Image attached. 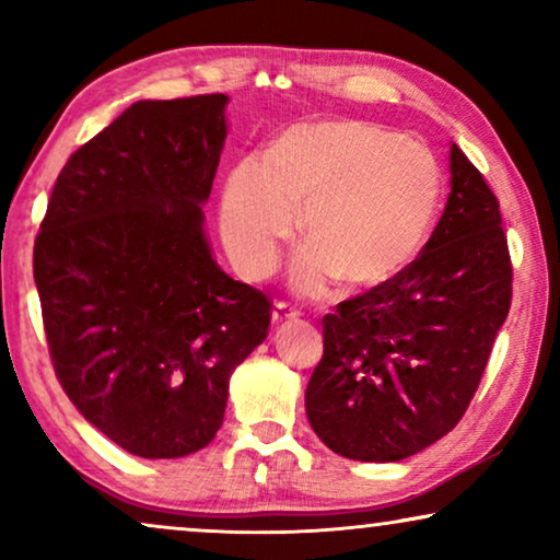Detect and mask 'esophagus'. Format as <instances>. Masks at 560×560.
I'll return each mask as SVG.
<instances>
[{
    "mask_svg": "<svg viewBox=\"0 0 560 560\" xmlns=\"http://www.w3.org/2000/svg\"><path fill=\"white\" fill-rule=\"evenodd\" d=\"M298 316H301V311H295L290 303H285V301L275 303V308H272V324H275V326L285 324V320H293V318H298Z\"/></svg>",
    "mask_w": 560,
    "mask_h": 560,
    "instance_id": "34e87169",
    "label": "esophagus"
}]
</instances>
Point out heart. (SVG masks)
I'll return each instance as SVG.
<instances>
[{"instance_id": "heart-1", "label": "heart", "mask_w": 560, "mask_h": 560, "mask_svg": "<svg viewBox=\"0 0 560 560\" xmlns=\"http://www.w3.org/2000/svg\"><path fill=\"white\" fill-rule=\"evenodd\" d=\"M441 201V167L423 142L359 119L290 127L265 163H240L221 201V234L236 267L265 278L293 240L303 209L311 244L293 282L318 293L331 278L372 288L423 249Z\"/></svg>"}]
</instances>
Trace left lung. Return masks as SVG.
<instances>
[{"label":"left lung","mask_w":560,"mask_h":560,"mask_svg":"<svg viewBox=\"0 0 560 560\" xmlns=\"http://www.w3.org/2000/svg\"><path fill=\"white\" fill-rule=\"evenodd\" d=\"M451 194L418 259L324 318L305 416L334 454L402 462L443 439L477 393L510 313L500 203L451 142Z\"/></svg>","instance_id":"8db88e82"}]
</instances>
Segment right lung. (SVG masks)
Wrapping results in <instances>:
<instances>
[{"label":"right lung","instance_id":"right-lung-1","mask_svg":"<svg viewBox=\"0 0 560 560\" xmlns=\"http://www.w3.org/2000/svg\"><path fill=\"white\" fill-rule=\"evenodd\" d=\"M226 104V94L135 102L73 152L35 240L60 385L91 425L142 458L209 446L232 372L270 326V301L221 270L206 234Z\"/></svg>","mask_w":560,"mask_h":560}]
</instances>
